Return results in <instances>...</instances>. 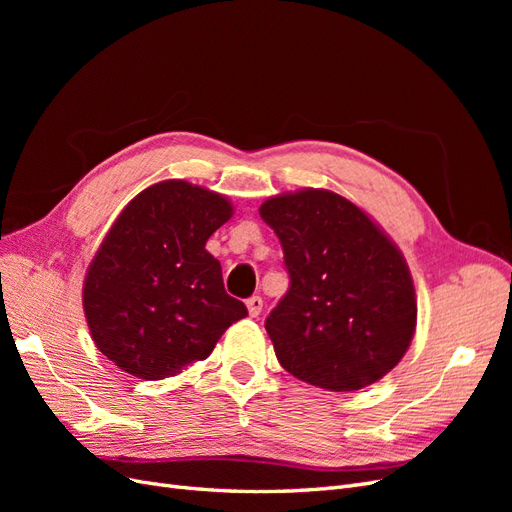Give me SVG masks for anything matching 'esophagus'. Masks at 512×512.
I'll return each mask as SVG.
<instances>
[{"label":"esophagus","instance_id":"obj_1","mask_svg":"<svg viewBox=\"0 0 512 512\" xmlns=\"http://www.w3.org/2000/svg\"><path fill=\"white\" fill-rule=\"evenodd\" d=\"M245 305H247V312H250L252 318H256L262 312V299L260 297H250L245 301Z\"/></svg>","mask_w":512,"mask_h":512}]
</instances>
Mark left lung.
Segmentation results:
<instances>
[{
	"instance_id": "obj_1",
	"label": "left lung",
	"mask_w": 512,
	"mask_h": 512,
	"mask_svg": "<svg viewBox=\"0 0 512 512\" xmlns=\"http://www.w3.org/2000/svg\"><path fill=\"white\" fill-rule=\"evenodd\" d=\"M288 292L265 329L294 378L359 391L401 361L416 329L412 275L395 243L348 198L301 190L265 200Z\"/></svg>"
}]
</instances>
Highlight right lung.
I'll list each match as a JSON object with an SVG mask.
<instances>
[{"label":"right lung","instance_id":"add662e5","mask_svg":"<svg viewBox=\"0 0 512 512\" xmlns=\"http://www.w3.org/2000/svg\"><path fill=\"white\" fill-rule=\"evenodd\" d=\"M226 196L181 179L151 185L121 211L83 284L91 337L119 369L143 380L203 361L247 316L224 290L207 239L226 224Z\"/></svg>","mask_w":512,"mask_h":512}]
</instances>
